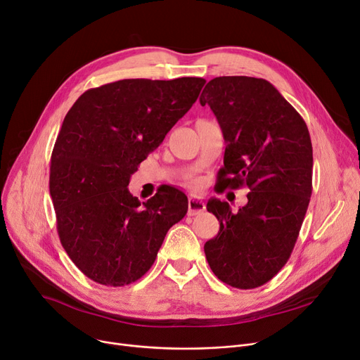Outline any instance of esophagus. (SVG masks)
<instances>
[{
    "label": "esophagus",
    "instance_id": "1",
    "mask_svg": "<svg viewBox=\"0 0 360 360\" xmlns=\"http://www.w3.org/2000/svg\"><path fill=\"white\" fill-rule=\"evenodd\" d=\"M206 210V205L198 198H190L188 200V214L195 216L200 214Z\"/></svg>",
    "mask_w": 360,
    "mask_h": 360
}]
</instances>
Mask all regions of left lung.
Returning a JSON list of instances; mask_svg holds the SVG:
<instances>
[{
	"label": "left lung",
	"mask_w": 360,
	"mask_h": 360,
	"mask_svg": "<svg viewBox=\"0 0 360 360\" xmlns=\"http://www.w3.org/2000/svg\"><path fill=\"white\" fill-rule=\"evenodd\" d=\"M226 141L222 190L247 188L248 202L233 213L212 198L219 221L205 244L209 266L222 283L252 290L271 281L291 256L311 195L314 151L303 117L268 81L219 76L202 89Z\"/></svg>",
	"instance_id": "1"
}]
</instances>
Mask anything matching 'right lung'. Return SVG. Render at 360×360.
<instances>
[{
    "label": "right lung",
    "instance_id": "1",
    "mask_svg": "<svg viewBox=\"0 0 360 360\" xmlns=\"http://www.w3.org/2000/svg\"><path fill=\"white\" fill-rule=\"evenodd\" d=\"M205 84L122 79L85 91L68 112L51 154L50 194L61 245L89 279L108 287L135 283L186 214L188 198L175 186L141 205L128 185Z\"/></svg>",
    "mask_w": 360,
    "mask_h": 360
}]
</instances>
